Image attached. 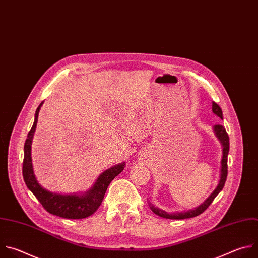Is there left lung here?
<instances>
[{
    "label": "left lung",
    "mask_w": 258,
    "mask_h": 258,
    "mask_svg": "<svg viewBox=\"0 0 258 258\" xmlns=\"http://www.w3.org/2000/svg\"><path fill=\"white\" fill-rule=\"evenodd\" d=\"M213 112L214 114H216L218 117H220L223 120V112L222 109L220 108V106L214 101L213 102ZM214 131L216 133V136L219 138V140L222 143L223 146V159H222V168H221V178H220V182L219 185L217 186V188L215 189V191L210 195V197L205 200L203 203H201L198 208L192 210V211H188L186 213H177V214H169L159 208H156L153 204H151L150 202H148V205L150 210L160 217L164 218V219H171V220H184V219H189V218H194L199 216L200 214H202L205 210H207L211 203L214 201V199L216 198V196L221 192V190L224 188L225 186V182L227 180V175H228V154H229V148H230V142H229V136L228 133L225 129L224 126L222 125H215L214 126Z\"/></svg>",
    "instance_id": "obj_1"
}]
</instances>
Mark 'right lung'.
I'll return each mask as SVG.
<instances>
[{
  "label": "right lung",
  "mask_w": 258,
  "mask_h": 258,
  "mask_svg": "<svg viewBox=\"0 0 258 258\" xmlns=\"http://www.w3.org/2000/svg\"><path fill=\"white\" fill-rule=\"evenodd\" d=\"M41 106L42 102H40V105L35 111L33 125L28 132L24 143V159L22 167L24 182L27 188L41 203L44 210L49 214L71 220L85 219L94 214L99 208L110 183L124 170L125 163L119 164L105 171L97 178L92 188L85 192L83 195H62L49 192L42 188L34 176L31 162V142L37 124L38 112Z\"/></svg>",
  "instance_id": "1"
}]
</instances>
